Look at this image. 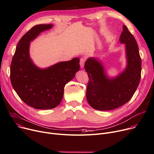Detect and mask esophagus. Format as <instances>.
I'll return each instance as SVG.
<instances>
[{
  "mask_svg": "<svg viewBox=\"0 0 154 154\" xmlns=\"http://www.w3.org/2000/svg\"><path fill=\"white\" fill-rule=\"evenodd\" d=\"M85 62H86V59L85 58H81L80 59V66H81V68L84 67V65H85Z\"/></svg>",
  "mask_w": 154,
  "mask_h": 154,
  "instance_id": "esophagus-1",
  "label": "esophagus"
}]
</instances>
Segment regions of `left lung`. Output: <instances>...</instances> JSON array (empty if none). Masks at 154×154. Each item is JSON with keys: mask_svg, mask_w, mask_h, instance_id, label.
Returning a JSON list of instances; mask_svg holds the SVG:
<instances>
[{"mask_svg": "<svg viewBox=\"0 0 154 154\" xmlns=\"http://www.w3.org/2000/svg\"><path fill=\"white\" fill-rule=\"evenodd\" d=\"M120 43L125 44L127 64L118 76H107L99 59L88 58L85 69L89 79L86 99L91 107L98 110H113L131 99L137 88L141 75V58L133 35L123 25Z\"/></svg>", "mask_w": 154, "mask_h": 154, "instance_id": "obj_1", "label": "left lung"}]
</instances>
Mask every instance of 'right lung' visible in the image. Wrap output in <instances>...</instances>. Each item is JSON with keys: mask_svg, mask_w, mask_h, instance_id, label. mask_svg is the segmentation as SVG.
<instances>
[{"mask_svg": "<svg viewBox=\"0 0 154 154\" xmlns=\"http://www.w3.org/2000/svg\"><path fill=\"white\" fill-rule=\"evenodd\" d=\"M52 26L38 25L28 31L18 42L10 65L14 90L23 102L36 109H52L60 104L65 85L80 68L78 57L43 69L34 64L29 56L30 42Z\"/></svg>", "mask_w": 154, "mask_h": 154, "instance_id": "obj_1", "label": "right lung"}]
</instances>
